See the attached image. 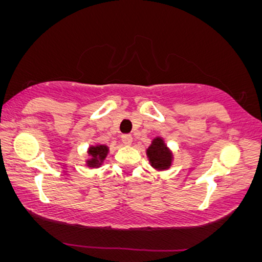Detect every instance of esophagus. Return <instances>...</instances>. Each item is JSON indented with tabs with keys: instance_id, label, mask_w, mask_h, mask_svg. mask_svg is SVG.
Segmentation results:
<instances>
[{
	"instance_id": "34e87169",
	"label": "esophagus",
	"mask_w": 262,
	"mask_h": 262,
	"mask_svg": "<svg viewBox=\"0 0 262 262\" xmlns=\"http://www.w3.org/2000/svg\"><path fill=\"white\" fill-rule=\"evenodd\" d=\"M121 141H123L124 144L130 145L132 143V136L131 135H123L121 136Z\"/></svg>"
}]
</instances>
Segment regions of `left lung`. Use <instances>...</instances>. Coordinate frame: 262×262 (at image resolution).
Masks as SVG:
<instances>
[{"mask_svg":"<svg viewBox=\"0 0 262 262\" xmlns=\"http://www.w3.org/2000/svg\"><path fill=\"white\" fill-rule=\"evenodd\" d=\"M149 161L154 168L159 170H164L169 168L171 163V152L167 148L162 138H155L152 144L146 150Z\"/></svg>","mask_w":262,"mask_h":262,"instance_id":"8db88e82","label":"left lung"}]
</instances>
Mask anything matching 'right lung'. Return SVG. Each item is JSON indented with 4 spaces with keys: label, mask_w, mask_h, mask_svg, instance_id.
Segmentation results:
<instances>
[{
    "label": "right lung",
    "mask_w": 262,
    "mask_h": 262,
    "mask_svg": "<svg viewBox=\"0 0 262 262\" xmlns=\"http://www.w3.org/2000/svg\"><path fill=\"white\" fill-rule=\"evenodd\" d=\"M108 152V148L106 145H96L91 146L88 150V154L91 155V160H88L89 167H99Z\"/></svg>",
    "instance_id": "1"
}]
</instances>
